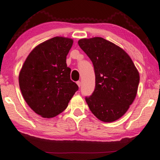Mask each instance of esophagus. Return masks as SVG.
Returning a JSON list of instances; mask_svg holds the SVG:
<instances>
[{"mask_svg":"<svg viewBox=\"0 0 160 160\" xmlns=\"http://www.w3.org/2000/svg\"><path fill=\"white\" fill-rule=\"evenodd\" d=\"M76 83H77V85H78V87H79V88H80V87L81 86V82H80V81H78Z\"/></svg>","mask_w":160,"mask_h":160,"instance_id":"34e87169","label":"esophagus"}]
</instances>
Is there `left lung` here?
<instances>
[{"instance_id": "left-lung-1", "label": "left lung", "mask_w": 160, "mask_h": 160, "mask_svg": "<svg viewBox=\"0 0 160 160\" xmlns=\"http://www.w3.org/2000/svg\"><path fill=\"white\" fill-rule=\"evenodd\" d=\"M78 44L90 58L95 89L85 100L92 113L104 122L118 120L136 96L140 75L125 51L102 37L82 39Z\"/></svg>"}]
</instances>
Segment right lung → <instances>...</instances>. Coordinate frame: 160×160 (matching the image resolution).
<instances>
[{
    "mask_svg": "<svg viewBox=\"0 0 160 160\" xmlns=\"http://www.w3.org/2000/svg\"><path fill=\"white\" fill-rule=\"evenodd\" d=\"M73 41L56 37L37 46L24 63L19 85L27 104L44 118L63 112L78 90L70 80L66 56Z\"/></svg>",
    "mask_w": 160,
    "mask_h": 160,
    "instance_id": "right-lung-1",
    "label": "right lung"
}]
</instances>
